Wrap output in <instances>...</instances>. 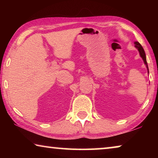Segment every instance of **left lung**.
Masks as SVG:
<instances>
[{"mask_svg":"<svg viewBox=\"0 0 158 158\" xmlns=\"http://www.w3.org/2000/svg\"><path fill=\"white\" fill-rule=\"evenodd\" d=\"M135 47L138 49V51H139L140 57H141L142 59L143 60L144 63L146 65L147 70H148V73H149V68H148V62H147V60H146V55H145V52H144L143 47H142V45L140 44L138 42H135Z\"/></svg>","mask_w":158,"mask_h":158,"instance_id":"1","label":"left lung"}]
</instances>
